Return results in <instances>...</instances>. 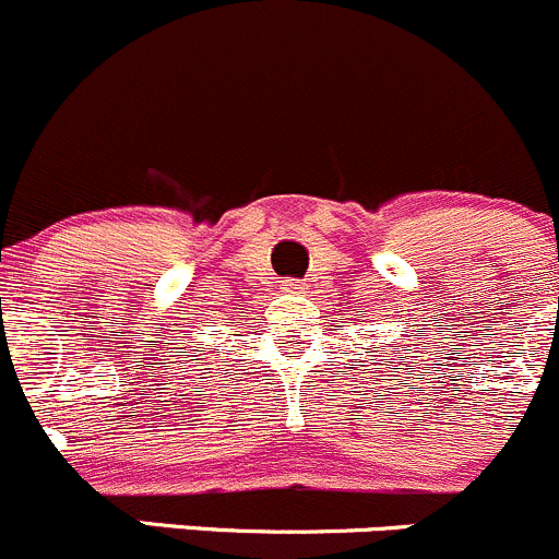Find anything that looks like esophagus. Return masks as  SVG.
I'll use <instances>...</instances> for the list:
<instances>
[{
	"mask_svg": "<svg viewBox=\"0 0 559 559\" xmlns=\"http://www.w3.org/2000/svg\"><path fill=\"white\" fill-rule=\"evenodd\" d=\"M285 290L287 293H304L307 287H304V282H298V280H285Z\"/></svg>",
	"mask_w": 559,
	"mask_h": 559,
	"instance_id": "1",
	"label": "esophagus"
}]
</instances>
